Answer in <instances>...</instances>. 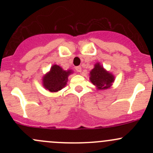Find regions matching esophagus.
I'll return each mask as SVG.
<instances>
[{"label":"esophagus","instance_id":"esophagus-1","mask_svg":"<svg viewBox=\"0 0 153 153\" xmlns=\"http://www.w3.org/2000/svg\"><path fill=\"white\" fill-rule=\"evenodd\" d=\"M75 69L78 72H81V66H78V67H75Z\"/></svg>","mask_w":153,"mask_h":153}]
</instances>
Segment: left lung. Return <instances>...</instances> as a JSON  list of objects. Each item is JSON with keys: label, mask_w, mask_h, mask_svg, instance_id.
<instances>
[{"label": "left lung", "mask_w": 153, "mask_h": 153, "mask_svg": "<svg viewBox=\"0 0 153 153\" xmlns=\"http://www.w3.org/2000/svg\"><path fill=\"white\" fill-rule=\"evenodd\" d=\"M90 81L98 89H106L112 85L114 77L106 72L102 66L96 64L90 72Z\"/></svg>", "instance_id": "8db88e82"}]
</instances>
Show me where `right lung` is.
<instances>
[{"instance_id": "right-lung-1", "label": "right lung", "mask_w": 153, "mask_h": 153, "mask_svg": "<svg viewBox=\"0 0 153 153\" xmlns=\"http://www.w3.org/2000/svg\"><path fill=\"white\" fill-rule=\"evenodd\" d=\"M72 73L71 70L65 71L58 65H53L50 72L43 79L44 87L51 92H56L62 89L67 84L68 76Z\"/></svg>"}]
</instances>
